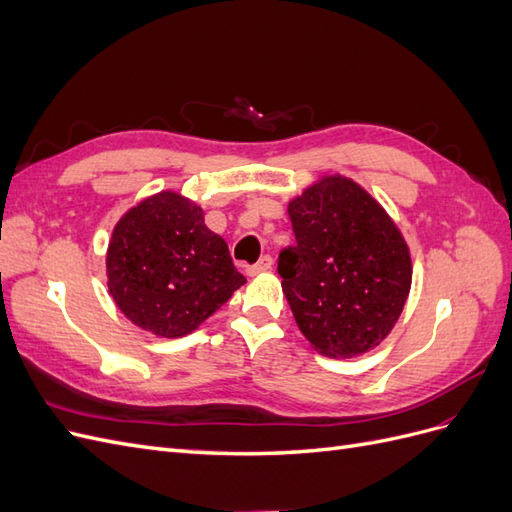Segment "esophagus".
Listing matches in <instances>:
<instances>
[{
	"label": "esophagus",
	"mask_w": 512,
	"mask_h": 512,
	"mask_svg": "<svg viewBox=\"0 0 512 512\" xmlns=\"http://www.w3.org/2000/svg\"><path fill=\"white\" fill-rule=\"evenodd\" d=\"M273 269V258L271 256H262L256 265H252V267H247V275H260V273H267V271H271Z\"/></svg>",
	"instance_id": "1"
}]
</instances>
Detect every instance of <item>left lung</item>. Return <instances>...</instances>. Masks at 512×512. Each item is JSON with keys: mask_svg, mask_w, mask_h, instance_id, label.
I'll list each match as a JSON object with an SVG mask.
<instances>
[{"mask_svg": "<svg viewBox=\"0 0 512 512\" xmlns=\"http://www.w3.org/2000/svg\"><path fill=\"white\" fill-rule=\"evenodd\" d=\"M297 243L277 260L301 333L320 354L352 359L380 346L412 284L406 239L359 183L322 177L288 203Z\"/></svg>", "mask_w": 512, "mask_h": 512, "instance_id": "obj_1", "label": "left lung"}]
</instances>
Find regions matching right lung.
Returning a JSON list of instances; mask_svg holds the SVG:
<instances>
[{"instance_id":"add662e5","label":"right lung","mask_w":512,"mask_h":512,"mask_svg":"<svg viewBox=\"0 0 512 512\" xmlns=\"http://www.w3.org/2000/svg\"><path fill=\"white\" fill-rule=\"evenodd\" d=\"M106 277L123 316L168 339L198 329L245 284L203 209L170 190L123 213L108 241Z\"/></svg>"}]
</instances>
